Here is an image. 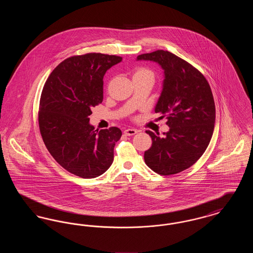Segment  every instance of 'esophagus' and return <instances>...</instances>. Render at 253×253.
<instances>
[{"mask_svg": "<svg viewBox=\"0 0 253 253\" xmlns=\"http://www.w3.org/2000/svg\"><path fill=\"white\" fill-rule=\"evenodd\" d=\"M138 132L136 129H126L125 131H124V133L126 134V135H133V134H135L136 132Z\"/></svg>", "mask_w": 253, "mask_h": 253, "instance_id": "esophagus-1", "label": "esophagus"}]
</instances>
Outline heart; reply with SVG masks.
I'll list each match as a JSON object with an SVG mask.
<instances>
[{"label": "heart", "instance_id": "heart-1", "mask_svg": "<svg viewBox=\"0 0 253 253\" xmlns=\"http://www.w3.org/2000/svg\"><path fill=\"white\" fill-rule=\"evenodd\" d=\"M134 76H151V77L154 78V74H153V72H152L151 70L147 69V68H144V67H139V68H137V69L134 71V73H133V76H132V77H134Z\"/></svg>", "mask_w": 253, "mask_h": 253}]
</instances>
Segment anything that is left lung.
<instances>
[{"mask_svg":"<svg viewBox=\"0 0 253 253\" xmlns=\"http://www.w3.org/2000/svg\"><path fill=\"white\" fill-rule=\"evenodd\" d=\"M141 60L156 61L164 70L155 112L169 127L163 137L146 131L153 143L145 151V163L160 175L175 174L193 166L210 144L215 123L211 89L202 73L169 51L141 54Z\"/></svg>","mask_w":253,"mask_h":253,"instance_id":"left-lung-1","label":"left lung"}]
</instances>
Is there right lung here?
I'll return each mask as SVG.
<instances>
[{"label": "right lung", "instance_id": "right-lung-1", "mask_svg": "<svg viewBox=\"0 0 253 253\" xmlns=\"http://www.w3.org/2000/svg\"><path fill=\"white\" fill-rule=\"evenodd\" d=\"M122 58L101 53L73 56L60 62L45 82L39 107V127L50 155L73 174L95 178L114 160L121 129L95 130L91 108L103 100V77Z\"/></svg>", "mask_w": 253, "mask_h": 253}]
</instances>
